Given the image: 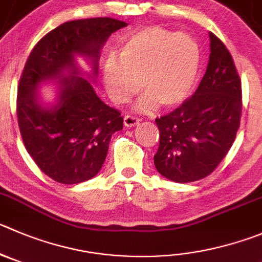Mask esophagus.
I'll use <instances>...</instances> for the list:
<instances>
[{"instance_id":"obj_1","label":"esophagus","mask_w":262,"mask_h":262,"mask_svg":"<svg viewBox=\"0 0 262 262\" xmlns=\"http://www.w3.org/2000/svg\"><path fill=\"white\" fill-rule=\"evenodd\" d=\"M141 123V120L136 116H132V115H126L124 117V125L128 126V128H132V126H136L137 124Z\"/></svg>"}]
</instances>
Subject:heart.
Wrapping results in <instances>:
<instances>
[{
    "instance_id": "obj_1",
    "label": "heart",
    "mask_w": 262,
    "mask_h": 262,
    "mask_svg": "<svg viewBox=\"0 0 262 262\" xmlns=\"http://www.w3.org/2000/svg\"><path fill=\"white\" fill-rule=\"evenodd\" d=\"M200 67V49L189 35L148 27L128 36L119 49V63L108 60L103 81L115 103H125L141 89L139 111L158 104L172 108L191 92Z\"/></svg>"
}]
</instances>
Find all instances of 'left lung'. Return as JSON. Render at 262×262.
Listing matches in <instances>:
<instances>
[{"instance_id":"left-lung-1","label":"left lung","mask_w":262,"mask_h":262,"mask_svg":"<svg viewBox=\"0 0 262 262\" xmlns=\"http://www.w3.org/2000/svg\"><path fill=\"white\" fill-rule=\"evenodd\" d=\"M209 60L190 99L156 119L160 143L154 164L178 183L211 174L233 146L241 123L242 85L226 46L209 32Z\"/></svg>"}]
</instances>
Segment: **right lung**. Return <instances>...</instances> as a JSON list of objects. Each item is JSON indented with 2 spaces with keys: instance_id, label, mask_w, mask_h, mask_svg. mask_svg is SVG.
Returning a JSON list of instances; mask_svg holds the SVG:
<instances>
[{
  "instance_id": "obj_1",
  "label": "right lung",
  "mask_w": 262,
  "mask_h": 262,
  "mask_svg": "<svg viewBox=\"0 0 262 262\" xmlns=\"http://www.w3.org/2000/svg\"><path fill=\"white\" fill-rule=\"evenodd\" d=\"M128 26L112 18L66 21L43 36L29 54L18 86L16 114L24 146L51 180L75 185L98 174L123 117L93 88L101 50L110 36ZM82 57L90 71L79 67ZM51 83L54 98L42 95Z\"/></svg>"
}]
</instances>
